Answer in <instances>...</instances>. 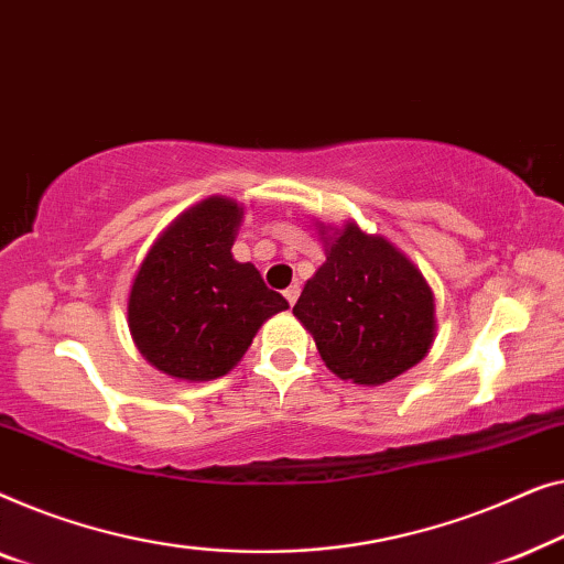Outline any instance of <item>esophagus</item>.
<instances>
[{
    "label": "esophagus",
    "instance_id": "34e87169",
    "mask_svg": "<svg viewBox=\"0 0 564 564\" xmlns=\"http://www.w3.org/2000/svg\"><path fill=\"white\" fill-rule=\"evenodd\" d=\"M299 293H301V285H299V283H293V285H289V289L283 291V296H285V301H289V304L293 306V304H296Z\"/></svg>",
    "mask_w": 564,
    "mask_h": 564
}]
</instances>
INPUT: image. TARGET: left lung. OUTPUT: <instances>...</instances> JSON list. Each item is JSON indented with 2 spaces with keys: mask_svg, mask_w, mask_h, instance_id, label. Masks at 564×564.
<instances>
[{
  "mask_svg": "<svg viewBox=\"0 0 564 564\" xmlns=\"http://www.w3.org/2000/svg\"><path fill=\"white\" fill-rule=\"evenodd\" d=\"M293 314L314 335L327 368L360 386L414 368L434 339V296L424 275L358 225L332 237L327 263L306 281Z\"/></svg>",
  "mask_w": 564,
  "mask_h": 564,
  "instance_id": "left-lung-1",
  "label": "left lung"
}]
</instances>
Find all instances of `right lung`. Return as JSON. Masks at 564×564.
Instances as JSON below:
<instances>
[{"mask_svg":"<svg viewBox=\"0 0 564 564\" xmlns=\"http://www.w3.org/2000/svg\"><path fill=\"white\" fill-rule=\"evenodd\" d=\"M242 209L212 196L158 237L134 275L127 322L150 365L181 380L225 376L268 316L289 308L258 268L237 263Z\"/></svg>","mask_w":564,"mask_h":564,"instance_id":"1","label":"right lung"}]
</instances>
